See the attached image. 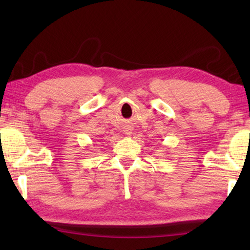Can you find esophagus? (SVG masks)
I'll list each match as a JSON object with an SVG mask.
<instances>
[{"instance_id":"34e87169","label":"esophagus","mask_w":250,"mask_h":250,"mask_svg":"<svg viewBox=\"0 0 250 250\" xmlns=\"http://www.w3.org/2000/svg\"><path fill=\"white\" fill-rule=\"evenodd\" d=\"M125 134H126V135H131V134H132V129H129V128H126V131H125Z\"/></svg>"}]
</instances>
